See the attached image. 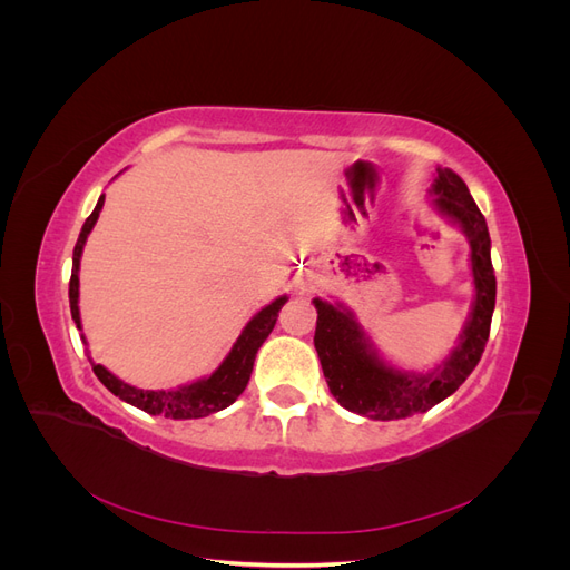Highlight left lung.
<instances>
[{
  "label": "left lung",
  "mask_w": 570,
  "mask_h": 570,
  "mask_svg": "<svg viewBox=\"0 0 570 570\" xmlns=\"http://www.w3.org/2000/svg\"><path fill=\"white\" fill-rule=\"evenodd\" d=\"M430 195H433L435 212L456 223L463 235L469 237L475 287L471 314L459 335L456 347L438 368L428 373H409L390 366L377 354L375 344L350 308H344L340 302L331 304L318 297L314 299L318 312L314 344L325 383L340 406L373 421L409 419L413 413H425L446 400L473 373L490 337L497 281L485 216L480 214L469 187L452 168H438V178L430 187Z\"/></svg>",
  "instance_id": "1"
}]
</instances>
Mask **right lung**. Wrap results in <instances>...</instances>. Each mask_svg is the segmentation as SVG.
I'll return each instance as SVG.
<instances>
[{
    "mask_svg": "<svg viewBox=\"0 0 570 570\" xmlns=\"http://www.w3.org/2000/svg\"><path fill=\"white\" fill-rule=\"evenodd\" d=\"M101 206H105V195L97 199L95 212L88 216V220H85V226L78 235L76 249H73V271H71V283H68V302H71V316L76 321L78 331H82L80 308H78L80 256H82L85 243H88V235L99 218ZM285 302H287V295L273 299L268 306L262 308V312L254 314L252 321L245 325V331L239 333V337L235 340L228 356L220 361V366L212 375L199 377V381H195V383H187V385H180L174 390H140V387H132V385L124 383L111 371H107L101 364H95V361L90 358L92 371L101 381V385H105L109 392H114L118 400L142 409V411L151 413V416H159L161 413V416L176 419V421L204 419V416H209V413H216L220 409L230 406L237 396L245 392L252 368H254L256 352L271 335L275 321H278V312ZM80 337L85 342V335H80Z\"/></svg>",
    "mask_w": 570,
    "mask_h": 570,
    "instance_id": "add662e5",
    "label": "right lung"
}]
</instances>
